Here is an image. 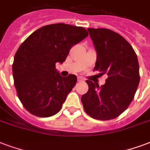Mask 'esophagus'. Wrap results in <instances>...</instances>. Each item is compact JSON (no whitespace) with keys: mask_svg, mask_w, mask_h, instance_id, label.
I'll use <instances>...</instances> for the list:
<instances>
[{"mask_svg":"<svg viewBox=\"0 0 150 150\" xmlns=\"http://www.w3.org/2000/svg\"><path fill=\"white\" fill-rule=\"evenodd\" d=\"M77 81H78V82H83V81H84V80L82 79V78H81V77H78V78H77Z\"/></svg>","mask_w":150,"mask_h":150,"instance_id":"esophagus-1","label":"esophagus"}]
</instances>
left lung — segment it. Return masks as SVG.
<instances>
[{"mask_svg": "<svg viewBox=\"0 0 150 150\" xmlns=\"http://www.w3.org/2000/svg\"><path fill=\"white\" fill-rule=\"evenodd\" d=\"M97 53L94 68L107 76L100 87L87 80L88 91L81 96L85 112L93 119L110 120L119 116L134 97L140 81L139 65L131 45L107 28H88Z\"/></svg>", "mask_w": 150, "mask_h": 150, "instance_id": "left-lung-1", "label": "left lung"}]
</instances>
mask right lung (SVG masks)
Listing matches in <instances>:
<instances>
[{"label": "right lung", "instance_id": "1", "mask_svg": "<svg viewBox=\"0 0 150 150\" xmlns=\"http://www.w3.org/2000/svg\"><path fill=\"white\" fill-rule=\"evenodd\" d=\"M88 35L81 27L54 23L34 31L20 45L12 74L18 97L28 112L45 118L60 111L76 76H60L56 63L64 62L72 47Z\"/></svg>", "mask_w": 150, "mask_h": 150}]
</instances>
